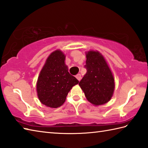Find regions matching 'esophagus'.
I'll return each instance as SVG.
<instances>
[{
    "instance_id": "obj_1",
    "label": "esophagus",
    "mask_w": 148,
    "mask_h": 148,
    "mask_svg": "<svg viewBox=\"0 0 148 148\" xmlns=\"http://www.w3.org/2000/svg\"><path fill=\"white\" fill-rule=\"evenodd\" d=\"M76 77L77 78V79L78 81H80L81 79V74H77L76 75Z\"/></svg>"
}]
</instances>
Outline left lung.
Here are the masks:
<instances>
[{
    "label": "left lung",
    "mask_w": 148,
    "mask_h": 148,
    "mask_svg": "<svg viewBox=\"0 0 148 148\" xmlns=\"http://www.w3.org/2000/svg\"><path fill=\"white\" fill-rule=\"evenodd\" d=\"M86 73L79 83L87 100L95 106L109 101L114 90V79L104 58L98 51L86 53Z\"/></svg>",
    "instance_id": "1"
}]
</instances>
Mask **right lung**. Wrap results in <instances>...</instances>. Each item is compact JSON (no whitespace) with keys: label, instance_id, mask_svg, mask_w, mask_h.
<instances>
[{"label":"right lung","instance_id":"add662e5","mask_svg":"<svg viewBox=\"0 0 148 148\" xmlns=\"http://www.w3.org/2000/svg\"><path fill=\"white\" fill-rule=\"evenodd\" d=\"M65 59V55L60 50L53 52L46 60L37 79L39 99L49 108L61 106L72 87L79 83L68 72Z\"/></svg>","mask_w":148,"mask_h":148}]
</instances>
